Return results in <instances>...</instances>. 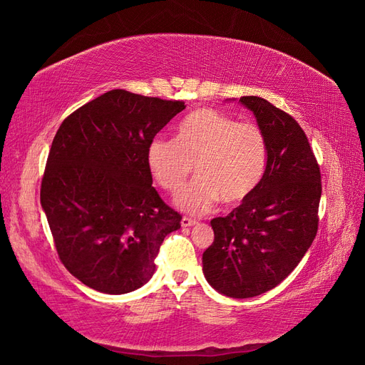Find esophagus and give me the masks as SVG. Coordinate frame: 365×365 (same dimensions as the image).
I'll list each match as a JSON object with an SVG mask.
<instances>
[{
	"mask_svg": "<svg viewBox=\"0 0 365 365\" xmlns=\"http://www.w3.org/2000/svg\"><path fill=\"white\" fill-rule=\"evenodd\" d=\"M196 224H197L196 219L188 217V216H183L182 217V227H192V225H196Z\"/></svg>",
	"mask_w": 365,
	"mask_h": 365,
	"instance_id": "esophagus-1",
	"label": "esophagus"
}]
</instances>
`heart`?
<instances>
[{
    "mask_svg": "<svg viewBox=\"0 0 365 365\" xmlns=\"http://www.w3.org/2000/svg\"><path fill=\"white\" fill-rule=\"evenodd\" d=\"M267 160V138L258 124L211 108L186 115L175 141L158 137L146 150L152 177L169 194L185 188L194 166L197 179L177 199L194 215L207 213L219 200L235 205L247 199L264 177Z\"/></svg>",
    "mask_w": 365,
    "mask_h": 365,
    "instance_id": "b5f03b06",
    "label": "heart"
}]
</instances>
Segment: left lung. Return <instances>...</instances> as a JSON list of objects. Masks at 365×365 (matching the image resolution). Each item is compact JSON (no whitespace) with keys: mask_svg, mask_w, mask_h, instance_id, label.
<instances>
[{"mask_svg":"<svg viewBox=\"0 0 365 365\" xmlns=\"http://www.w3.org/2000/svg\"><path fill=\"white\" fill-rule=\"evenodd\" d=\"M241 103L269 144L258 188L230 215L215 217V241L203 252L207 282L227 297L249 299L279 284L297 267L319 228L320 168L294 118L258 96Z\"/></svg>","mask_w":365,"mask_h":365,"instance_id":"left-lung-1","label":"left lung"}]
</instances>
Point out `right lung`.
Returning <instances> with one entry per match:
<instances>
[{"mask_svg": "<svg viewBox=\"0 0 365 365\" xmlns=\"http://www.w3.org/2000/svg\"><path fill=\"white\" fill-rule=\"evenodd\" d=\"M183 101L107 91L68 115L49 149L40 202L58 259L91 289L127 294L155 272L182 216L152 186L146 150Z\"/></svg>", "mask_w": 365, "mask_h": 365, "instance_id": "right-lung-1", "label": "right lung"}]
</instances>
